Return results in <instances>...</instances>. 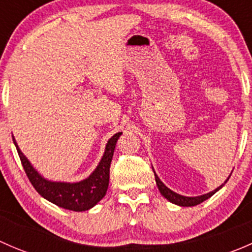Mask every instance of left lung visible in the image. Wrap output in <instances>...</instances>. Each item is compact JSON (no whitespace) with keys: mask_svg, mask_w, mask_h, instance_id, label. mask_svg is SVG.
I'll return each mask as SVG.
<instances>
[{"mask_svg":"<svg viewBox=\"0 0 252 252\" xmlns=\"http://www.w3.org/2000/svg\"><path fill=\"white\" fill-rule=\"evenodd\" d=\"M155 179H156V184H157V187H158V190H159V191H161V194L163 195V196L166 197L167 200H168V201L173 202V204H175V205L185 206V207H189V206H196V205L201 204V202H204L205 200H207L208 197L212 196V195L215 194V192H217L218 190H220V188H222L223 185H224L225 183L228 182V179H229V178H228V179L225 180L224 184H222V185H220V187H218L217 189L213 190V191L208 192V194L201 195V196H195V197L182 196V195H179V194H177V192L172 191L171 189H168V188H167L166 185H164L163 183H162L161 180H159V178L157 177L156 173H155Z\"/></svg>","mask_w":252,"mask_h":252,"instance_id":"1","label":"left lung"}]
</instances>
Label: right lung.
Returning <instances> with one entry per match:
<instances>
[{
    "label": "right lung",
    "instance_id": "obj_1",
    "mask_svg": "<svg viewBox=\"0 0 252 252\" xmlns=\"http://www.w3.org/2000/svg\"><path fill=\"white\" fill-rule=\"evenodd\" d=\"M121 135L122 133H117L108 140L102 159L98 163L97 168L94 171V173L86 179L79 183H73V184L48 182V180L44 179L32 168L27 157L22 154L14 139L13 142L17 147L23 168H24L28 179L30 180L35 190L52 204L65 208V210L81 212V211H86L95 206L106 195L108 183H110L112 157H113L117 140Z\"/></svg>",
    "mask_w": 252,
    "mask_h": 252
}]
</instances>
